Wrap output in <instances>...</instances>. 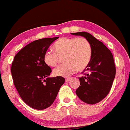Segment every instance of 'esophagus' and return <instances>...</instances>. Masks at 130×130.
<instances>
[{
	"instance_id": "esophagus-1",
	"label": "esophagus",
	"mask_w": 130,
	"mask_h": 130,
	"mask_svg": "<svg viewBox=\"0 0 130 130\" xmlns=\"http://www.w3.org/2000/svg\"><path fill=\"white\" fill-rule=\"evenodd\" d=\"M72 80V78H70V77H69V78H67L65 79V81H66V82H69V81H70Z\"/></svg>"
}]
</instances>
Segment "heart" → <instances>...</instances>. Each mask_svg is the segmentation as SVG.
<instances>
[{
	"label": "heart",
	"mask_w": 130,
	"mask_h": 130,
	"mask_svg": "<svg viewBox=\"0 0 130 130\" xmlns=\"http://www.w3.org/2000/svg\"><path fill=\"white\" fill-rule=\"evenodd\" d=\"M55 53L46 51L43 61L49 67L58 64L60 57L65 62L54 69V76L67 77L78 71L85 69L91 61L92 49L91 43L84 37H62L53 45Z\"/></svg>",
	"instance_id": "heart-1"
}]
</instances>
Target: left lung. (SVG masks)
I'll return each instance as SVG.
<instances>
[{
    "mask_svg": "<svg viewBox=\"0 0 130 130\" xmlns=\"http://www.w3.org/2000/svg\"><path fill=\"white\" fill-rule=\"evenodd\" d=\"M71 34L84 37L91 43V60L82 72L84 76L78 78L80 85L76 93L83 102L94 104L104 99L112 85L116 74L112 54L103 42L88 32H73Z\"/></svg>",
    "mask_w": 130,
    "mask_h": 130,
    "instance_id": "left-lung-1",
    "label": "left lung"
}]
</instances>
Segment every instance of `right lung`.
Masks as SVG:
<instances>
[{
    "label": "right lung",
    "instance_id": "add662e5",
    "mask_svg": "<svg viewBox=\"0 0 130 130\" xmlns=\"http://www.w3.org/2000/svg\"><path fill=\"white\" fill-rule=\"evenodd\" d=\"M58 38L32 42L18 53L12 61L11 74L15 87L23 102L34 109L50 107L65 81L62 77H49L52 69L43 61L45 53Z\"/></svg>",
    "mask_w": 130,
    "mask_h": 130
}]
</instances>
